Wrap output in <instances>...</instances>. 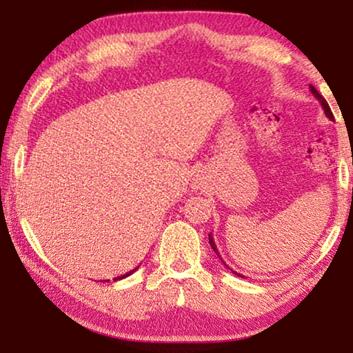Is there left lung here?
<instances>
[{
	"mask_svg": "<svg viewBox=\"0 0 353 353\" xmlns=\"http://www.w3.org/2000/svg\"><path fill=\"white\" fill-rule=\"evenodd\" d=\"M310 91H312V94L313 96H315V98L318 99V101H320V104H321V108H323V110H325V114H326V117L327 119H332V112H331V109H330V105H327V103H326V99L325 98H323V96L320 94V93H318V91L315 90V86H313V85H310ZM209 243H210V248L212 249H214V252L216 254V255H219V259L221 260V262H223V265H225V267H228V265H226L225 263V260L223 259H221V255H220V252H219V249H216V245H215V241H214V236H212V233L209 234ZM231 272H233V270H231ZM234 274H238V276H241V278H244V274H239V273H236V272H233Z\"/></svg>",
	"mask_w": 353,
	"mask_h": 353,
	"instance_id": "8db88e82",
	"label": "left lung"
}]
</instances>
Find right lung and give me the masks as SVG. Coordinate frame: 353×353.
<instances>
[{
	"label": "right lung",
	"mask_w": 353,
	"mask_h": 353,
	"mask_svg": "<svg viewBox=\"0 0 353 353\" xmlns=\"http://www.w3.org/2000/svg\"><path fill=\"white\" fill-rule=\"evenodd\" d=\"M138 267H139V265H138ZM138 267H134V268L132 270V272H127V273H125V274H122V276H117V278H114V281H117V279H123V278H127V276H130V274H132L133 272H137V270H138ZM108 281H109V279H108Z\"/></svg>",
	"instance_id": "obj_1"
}]
</instances>
